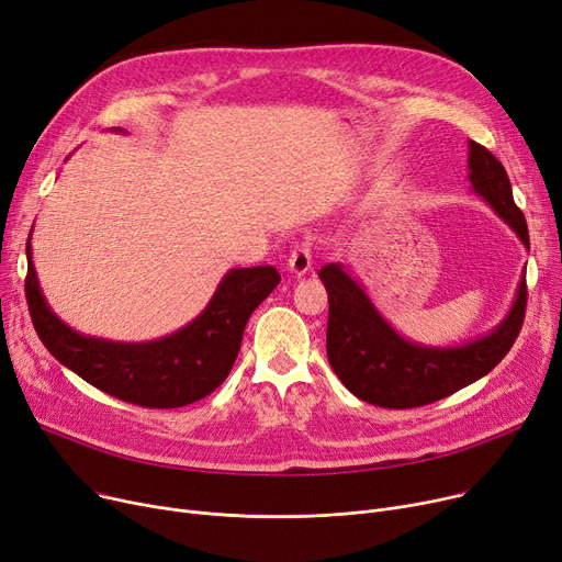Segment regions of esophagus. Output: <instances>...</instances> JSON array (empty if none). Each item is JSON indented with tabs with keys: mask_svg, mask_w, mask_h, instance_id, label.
Returning <instances> with one entry per match:
<instances>
[{
	"mask_svg": "<svg viewBox=\"0 0 562 562\" xmlns=\"http://www.w3.org/2000/svg\"><path fill=\"white\" fill-rule=\"evenodd\" d=\"M312 261H314V255H312V244H301V246H296L291 250V255H289V261H286V266H289V271L293 273V276H305L310 269H312Z\"/></svg>",
	"mask_w": 562,
	"mask_h": 562,
	"instance_id": "1",
	"label": "esophagus"
}]
</instances>
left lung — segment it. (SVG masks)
Listing matches in <instances>:
<instances>
[{"mask_svg": "<svg viewBox=\"0 0 562 562\" xmlns=\"http://www.w3.org/2000/svg\"><path fill=\"white\" fill-rule=\"evenodd\" d=\"M469 182L528 248L526 218L513 200L508 172L476 140H469ZM318 278L330 303L326 348L333 371L350 394L390 409L435 403L487 375L513 348L526 314L521 276L508 316L490 335L462 346L432 348L401 337L341 263L323 266Z\"/></svg>", "mask_w": 562, "mask_h": 562, "instance_id": "left-lung-1", "label": "left lung"}]
</instances>
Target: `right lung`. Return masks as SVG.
I'll return each mask as SVG.
<instances>
[{"label":"right lung","mask_w":562,"mask_h":562,"mask_svg":"<svg viewBox=\"0 0 562 562\" xmlns=\"http://www.w3.org/2000/svg\"><path fill=\"white\" fill-rule=\"evenodd\" d=\"M278 282L273 266L232 269L182 330L145 344L106 341L75 333L49 310L26 241L24 293L45 348L93 387L143 407H182L212 394L239 356L250 314Z\"/></svg>","instance_id":"add662e5"}]
</instances>
